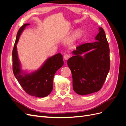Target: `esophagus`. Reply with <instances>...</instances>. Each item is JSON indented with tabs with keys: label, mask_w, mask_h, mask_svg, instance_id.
<instances>
[{
	"label": "esophagus",
	"mask_w": 126,
	"mask_h": 126,
	"mask_svg": "<svg viewBox=\"0 0 126 126\" xmlns=\"http://www.w3.org/2000/svg\"><path fill=\"white\" fill-rule=\"evenodd\" d=\"M69 58H70V55H69L66 54V55H64V56H63V58L65 59V60H68Z\"/></svg>",
	"instance_id": "obj_1"
}]
</instances>
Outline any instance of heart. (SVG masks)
<instances>
[{
	"label": "heart",
	"mask_w": 126,
	"mask_h": 126,
	"mask_svg": "<svg viewBox=\"0 0 126 126\" xmlns=\"http://www.w3.org/2000/svg\"><path fill=\"white\" fill-rule=\"evenodd\" d=\"M83 35V31L81 29H77L76 30L75 32L74 33L72 37L75 40H77L80 38Z\"/></svg>",
	"instance_id": "b5f03b06"
}]
</instances>
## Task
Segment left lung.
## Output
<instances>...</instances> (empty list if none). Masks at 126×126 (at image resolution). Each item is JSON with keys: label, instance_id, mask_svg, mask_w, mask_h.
<instances>
[{"label": "left lung", "instance_id": "8db88e82", "mask_svg": "<svg viewBox=\"0 0 126 126\" xmlns=\"http://www.w3.org/2000/svg\"><path fill=\"white\" fill-rule=\"evenodd\" d=\"M95 39L97 41L76 47L72 51L74 56L67 61L72 74L73 89L80 95L99 91L110 69L109 44L101 27H99Z\"/></svg>", "mask_w": 126, "mask_h": 126}]
</instances>
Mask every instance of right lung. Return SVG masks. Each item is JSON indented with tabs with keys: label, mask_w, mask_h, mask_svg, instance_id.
Instances as JSON below:
<instances>
[{
	"label": "right lung",
	"mask_w": 126,
	"mask_h": 126,
	"mask_svg": "<svg viewBox=\"0 0 126 126\" xmlns=\"http://www.w3.org/2000/svg\"><path fill=\"white\" fill-rule=\"evenodd\" d=\"M29 25L24 24L17 32L13 50V72L26 93L32 96L43 98L47 96L52 90L54 75L63 64V55L59 53L49 57L40 68L30 73L22 71L18 56L17 44L22 32Z\"/></svg>",
	"instance_id": "1"
}]
</instances>
